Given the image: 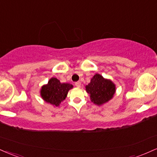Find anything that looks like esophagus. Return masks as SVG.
<instances>
[{
  "label": "esophagus",
  "instance_id": "1",
  "mask_svg": "<svg viewBox=\"0 0 157 157\" xmlns=\"http://www.w3.org/2000/svg\"><path fill=\"white\" fill-rule=\"evenodd\" d=\"M75 86L77 87V88H80L81 87V82H75Z\"/></svg>",
  "mask_w": 157,
  "mask_h": 157
}]
</instances>
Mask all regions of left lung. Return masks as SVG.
<instances>
[{
    "label": "left lung",
    "mask_w": 157,
    "mask_h": 157,
    "mask_svg": "<svg viewBox=\"0 0 157 157\" xmlns=\"http://www.w3.org/2000/svg\"><path fill=\"white\" fill-rule=\"evenodd\" d=\"M85 88L87 93L89 94L91 102L97 106H101L108 102L113 99L116 91L114 82L99 74L94 75L90 79V82Z\"/></svg>",
    "instance_id": "8db88e82"
}]
</instances>
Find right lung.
I'll return each instance as SVG.
<instances>
[{"label":"right lung","mask_w":157,"mask_h":157,"mask_svg":"<svg viewBox=\"0 0 157 157\" xmlns=\"http://www.w3.org/2000/svg\"><path fill=\"white\" fill-rule=\"evenodd\" d=\"M71 88H73L71 84L62 83L56 77H51L48 83L41 86L40 96L47 103H50L53 107H59Z\"/></svg>","instance_id":"right-lung-1"}]
</instances>
